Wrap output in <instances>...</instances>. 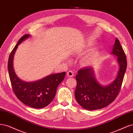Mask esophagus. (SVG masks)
I'll return each instance as SVG.
<instances>
[{
    "mask_svg": "<svg viewBox=\"0 0 133 133\" xmlns=\"http://www.w3.org/2000/svg\"><path fill=\"white\" fill-rule=\"evenodd\" d=\"M67 75L68 76V77H73L74 75V72L72 71H68L67 72Z\"/></svg>",
    "mask_w": 133,
    "mask_h": 133,
    "instance_id": "1",
    "label": "esophagus"
}]
</instances>
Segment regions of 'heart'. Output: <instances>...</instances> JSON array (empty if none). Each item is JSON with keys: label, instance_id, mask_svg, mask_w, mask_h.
<instances>
[{"label": "heart", "instance_id": "b5f03b06", "mask_svg": "<svg viewBox=\"0 0 133 133\" xmlns=\"http://www.w3.org/2000/svg\"><path fill=\"white\" fill-rule=\"evenodd\" d=\"M91 45V44H88L87 47ZM99 56V51L98 49L96 48L87 54L83 58V62L85 65H91L95 63L98 59Z\"/></svg>", "mask_w": 133, "mask_h": 133}]
</instances>
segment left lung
Instances as JSON below:
<instances>
[{
	"mask_svg": "<svg viewBox=\"0 0 133 133\" xmlns=\"http://www.w3.org/2000/svg\"><path fill=\"white\" fill-rule=\"evenodd\" d=\"M112 54L117 56L119 70L116 78L108 85H103L97 81L93 67L82 68L76 76L77 86L75 95L77 102L88 110L99 109L108 106L117 97L121 89L127 70L125 54L117 38L112 49Z\"/></svg>",
	"mask_w": 133,
	"mask_h": 133,
	"instance_id": "1",
	"label": "left lung"
}]
</instances>
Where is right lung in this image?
Here are the masks:
<instances>
[{"label": "right lung", "instance_id": "obj_1", "mask_svg": "<svg viewBox=\"0 0 133 133\" xmlns=\"http://www.w3.org/2000/svg\"><path fill=\"white\" fill-rule=\"evenodd\" d=\"M26 34L20 38L10 54L8 69L12 90L17 98L25 105L36 109L48 106L52 102L58 85L65 78L66 72L51 74L34 81L27 82L19 78L13 67V59L18 46L30 37Z\"/></svg>", "mask_w": 133, "mask_h": 133}]
</instances>
